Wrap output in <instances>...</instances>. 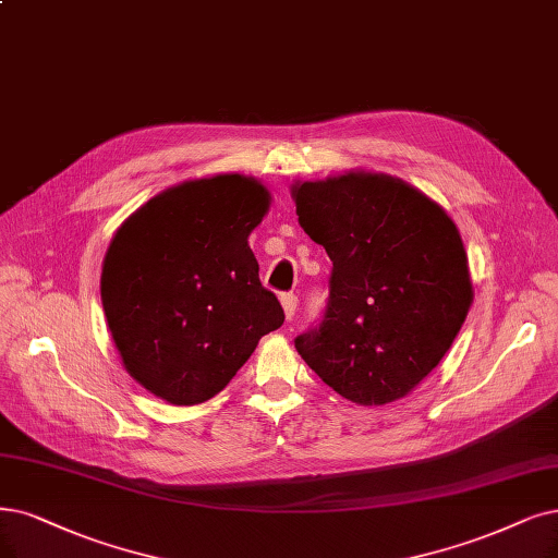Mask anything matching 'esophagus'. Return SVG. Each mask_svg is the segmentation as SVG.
Listing matches in <instances>:
<instances>
[{
  "mask_svg": "<svg viewBox=\"0 0 558 558\" xmlns=\"http://www.w3.org/2000/svg\"><path fill=\"white\" fill-rule=\"evenodd\" d=\"M280 301H282V307H284V315H287V319H292V317L296 315L299 296H296V294H292V292H287V294H282V296H280Z\"/></svg>",
  "mask_w": 558,
  "mask_h": 558,
  "instance_id": "34e87169",
  "label": "esophagus"
}]
</instances>
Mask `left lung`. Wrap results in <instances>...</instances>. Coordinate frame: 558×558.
Wrapping results in <instances>:
<instances>
[{
  "label": "left lung",
  "mask_w": 558,
  "mask_h": 558,
  "mask_svg": "<svg viewBox=\"0 0 558 558\" xmlns=\"http://www.w3.org/2000/svg\"><path fill=\"white\" fill-rule=\"evenodd\" d=\"M299 222L333 268L322 319L294 344L356 404L404 398L439 365L471 305L466 253L439 204L384 174L294 185Z\"/></svg>",
  "instance_id": "1"
}]
</instances>
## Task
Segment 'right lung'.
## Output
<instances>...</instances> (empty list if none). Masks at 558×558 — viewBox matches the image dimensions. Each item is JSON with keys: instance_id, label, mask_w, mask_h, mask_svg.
<instances>
[{"instance_id": "right-lung-1", "label": "right lung", "mask_w": 558, "mask_h": 558, "mask_svg": "<svg viewBox=\"0 0 558 558\" xmlns=\"http://www.w3.org/2000/svg\"><path fill=\"white\" fill-rule=\"evenodd\" d=\"M266 209L262 183L220 174L168 189L119 227L102 262V311L123 365L154 396L206 402L282 326L247 245Z\"/></svg>"}]
</instances>
